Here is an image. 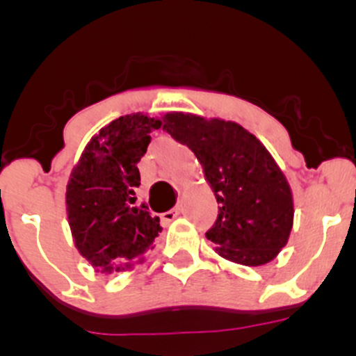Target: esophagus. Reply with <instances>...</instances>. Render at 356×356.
<instances>
[{
  "instance_id": "1",
  "label": "esophagus",
  "mask_w": 356,
  "mask_h": 356,
  "mask_svg": "<svg viewBox=\"0 0 356 356\" xmlns=\"http://www.w3.org/2000/svg\"><path fill=\"white\" fill-rule=\"evenodd\" d=\"M181 212H182V206H181V204H179V206H175L172 211L165 212V214L162 216V219H165V220H172V219L177 218V216H181Z\"/></svg>"
}]
</instances>
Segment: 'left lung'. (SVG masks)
Segmentation results:
<instances>
[{"label": "left lung", "mask_w": 356, "mask_h": 356, "mask_svg": "<svg viewBox=\"0 0 356 356\" xmlns=\"http://www.w3.org/2000/svg\"><path fill=\"white\" fill-rule=\"evenodd\" d=\"M162 129L201 162L219 214L206 238L224 259L244 266L273 261L293 227L289 184L266 147L236 122L192 113L162 117Z\"/></svg>", "instance_id": "1"}]
</instances>
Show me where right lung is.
I'll return each mask as SVG.
<instances>
[{"mask_svg":"<svg viewBox=\"0 0 356 356\" xmlns=\"http://www.w3.org/2000/svg\"><path fill=\"white\" fill-rule=\"evenodd\" d=\"M161 120L118 117L85 147L67 186V212L80 254L102 271H124L144 261L162 231L145 204L137 206V164Z\"/></svg>","mask_w":356,"mask_h":356,"instance_id":"add662e5","label":"right lung"}]
</instances>
